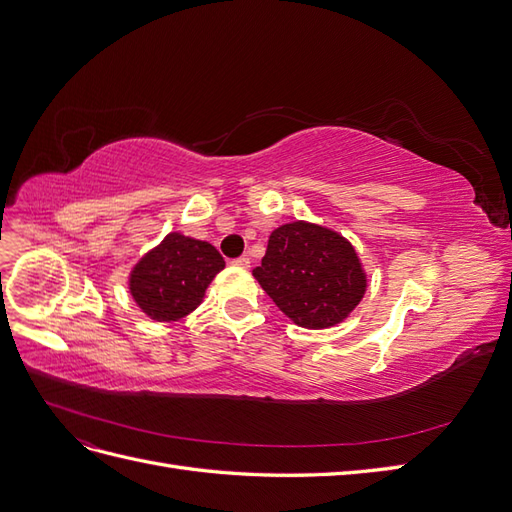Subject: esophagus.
Masks as SVG:
<instances>
[{"label":"esophagus","instance_id":"obj_1","mask_svg":"<svg viewBox=\"0 0 512 512\" xmlns=\"http://www.w3.org/2000/svg\"><path fill=\"white\" fill-rule=\"evenodd\" d=\"M232 265L241 267V269H247V267H250V258H247V256H239V258L232 260Z\"/></svg>","mask_w":512,"mask_h":512}]
</instances>
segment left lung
Instances as JSON below:
<instances>
[{"instance_id":"8db88e82","label":"left lung","mask_w":512,"mask_h":512,"mask_svg":"<svg viewBox=\"0 0 512 512\" xmlns=\"http://www.w3.org/2000/svg\"><path fill=\"white\" fill-rule=\"evenodd\" d=\"M254 277L273 303L305 329L342 322L367 286L354 247L337 232L305 222L271 232Z\"/></svg>"}]
</instances>
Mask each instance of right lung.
Returning <instances> with one entry per match:
<instances>
[{
    "instance_id": "right-lung-1",
    "label": "right lung",
    "mask_w": 512,
    "mask_h": 512,
    "mask_svg": "<svg viewBox=\"0 0 512 512\" xmlns=\"http://www.w3.org/2000/svg\"><path fill=\"white\" fill-rule=\"evenodd\" d=\"M222 269L224 258L211 243L170 232L134 267L130 292L153 320H179L203 301L209 282Z\"/></svg>"
}]
</instances>
